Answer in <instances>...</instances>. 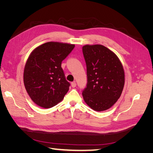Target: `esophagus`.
<instances>
[{
  "mask_svg": "<svg viewBox=\"0 0 153 153\" xmlns=\"http://www.w3.org/2000/svg\"><path fill=\"white\" fill-rule=\"evenodd\" d=\"M76 86V82H72L71 83V87H75Z\"/></svg>",
  "mask_w": 153,
  "mask_h": 153,
  "instance_id": "esophagus-1",
  "label": "esophagus"
}]
</instances>
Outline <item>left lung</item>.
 Returning <instances> with one entry per match:
<instances>
[{"label": "left lung", "mask_w": 153, "mask_h": 153, "mask_svg": "<svg viewBox=\"0 0 153 153\" xmlns=\"http://www.w3.org/2000/svg\"><path fill=\"white\" fill-rule=\"evenodd\" d=\"M87 84L82 92L86 104L98 112L109 109L121 96L124 85L122 63L112 51L101 45L82 47Z\"/></svg>", "instance_id": "8db88e82"}]
</instances>
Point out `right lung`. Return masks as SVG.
I'll return each mask as SVG.
<instances>
[{
    "label": "right lung",
    "instance_id": "right-lung-1",
    "mask_svg": "<svg viewBox=\"0 0 153 153\" xmlns=\"http://www.w3.org/2000/svg\"><path fill=\"white\" fill-rule=\"evenodd\" d=\"M74 47L73 44L50 41L36 47L29 55L24 83L36 105L48 108L64 99L70 84L66 80L61 63Z\"/></svg>",
    "mask_w": 153,
    "mask_h": 153
}]
</instances>
